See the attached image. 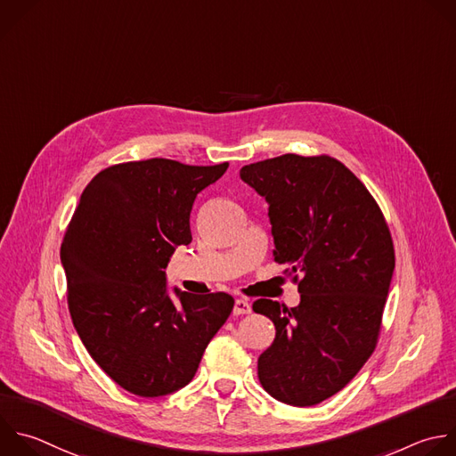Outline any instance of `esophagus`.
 <instances>
[{"label":"esophagus","instance_id":"1","mask_svg":"<svg viewBox=\"0 0 456 456\" xmlns=\"http://www.w3.org/2000/svg\"><path fill=\"white\" fill-rule=\"evenodd\" d=\"M250 312H252V308H250V305H248V300H245V298H236L234 310H232L234 315H247V314H250Z\"/></svg>","mask_w":456,"mask_h":456}]
</instances>
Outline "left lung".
<instances>
[{"instance_id":"1","label":"left lung","mask_w":456,"mask_h":456,"mask_svg":"<svg viewBox=\"0 0 456 456\" xmlns=\"http://www.w3.org/2000/svg\"><path fill=\"white\" fill-rule=\"evenodd\" d=\"M240 177L266 199L273 261L300 293L295 308L252 305L275 326L259 381L286 404H319L376 349L395 266L390 229L365 184L326 154H284L243 167Z\"/></svg>"}]
</instances>
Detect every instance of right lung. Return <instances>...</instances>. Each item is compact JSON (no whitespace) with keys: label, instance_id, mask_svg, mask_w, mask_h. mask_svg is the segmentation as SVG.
<instances>
[{"label":"right lung","instance_id":"add662e5","mask_svg":"<svg viewBox=\"0 0 456 456\" xmlns=\"http://www.w3.org/2000/svg\"><path fill=\"white\" fill-rule=\"evenodd\" d=\"M227 167L159 158L109 167L86 186L66 229L61 259L73 326L130 394L159 397L188 385L232 312L224 291L175 288L172 298L163 272L175 248L191 243L197 195Z\"/></svg>","mask_w":456,"mask_h":456}]
</instances>
